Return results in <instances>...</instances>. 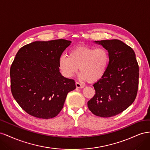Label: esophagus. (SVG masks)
<instances>
[{"label":"esophagus","instance_id":"34e87169","mask_svg":"<svg viewBox=\"0 0 150 150\" xmlns=\"http://www.w3.org/2000/svg\"><path fill=\"white\" fill-rule=\"evenodd\" d=\"M76 86L77 88H84V86L82 85V84H81L78 82L76 83Z\"/></svg>","mask_w":150,"mask_h":150}]
</instances>
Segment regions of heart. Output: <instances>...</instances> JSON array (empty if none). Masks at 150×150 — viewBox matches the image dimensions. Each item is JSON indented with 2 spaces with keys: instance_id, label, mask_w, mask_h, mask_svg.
I'll use <instances>...</instances> for the list:
<instances>
[{
  "instance_id": "b5f03b06",
  "label": "heart",
  "mask_w": 150,
  "mask_h": 150,
  "mask_svg": "<svg viewBox=\"0 0 150 150\" xmlns=\"http://www.w3.org/2000/svg\"><path fill=\"white\" fill-rule=\"evenodd\" d=\"M109 54L102 47L94 48L79 44L71 49L69 56L62 54L59 59V67L63 76L70 78L79 69V78L95 82L105 74L109 64Z\"/></svg>"
}]
</instances>
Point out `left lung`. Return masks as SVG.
I'll list each match as a JSON object with an SVG mask.
<instances>
[{"label": "left lung", "instance_id": "1", "mask_svg": "<svg viewBox=\"0 0 150 150\" xmlns=\"http://www.w3.org/2000/svg\"><path fill=\"white\" fill-rule=\"evenodd\" d=\"M105 48L110 61L105 74L93 84L96 94L88 102L94 115L109 117L132 104L138 89L139 67L133 49L117 39L95 40Z\"/></svg>", "mask_w": 150, "mask_h": 150}]
</instances>
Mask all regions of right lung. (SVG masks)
I'll list each match as a JSON object with an SVG mask.
<instances>
[{"instance_id": "right-lung-1", "label": "right lung", "mask_w": 150, "mask_h": 150, "mask_svg": "<svg viewBox=\"0 0 150 150\" xmlns=\"http://www.w3.org/2000/svg\"><path fill=\"white\" fill-rule=\"evenodd\" d=\"M71 40L35 41L21 47L10 70L11 91L29 115L38 118L56 116L67 93L76 89L73 79L62 76L59 59Z\"/></svg>"}]
</instances>
